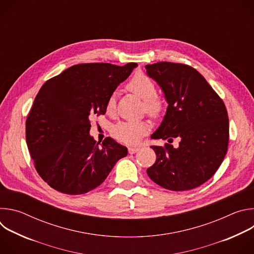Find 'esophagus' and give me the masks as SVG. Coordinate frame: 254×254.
<instances>
[{"label":"esophagus","mask_w":254,"mask_h":254,"mask_svg":"<svg viewBox=\"0 0 254 254\" xmlns=\"http://www.w3.org/2000/svg\"><path fill=\"white\" fill-rule=\"evenodd\" d=\"M138 150H139V148H137V147H130V148H128V153H129V154H134V153H136Z\"/></svg>","instance_id":"obj_1"}]
</instances>
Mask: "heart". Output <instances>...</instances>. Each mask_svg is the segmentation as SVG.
<instances>
[{
  "label": "heart",
  "mask_w": 254,
  "mask_h": 254,
  "mask_svg": "<svg viewBox=\"0 0 254 254\" xmlns=\"http://www.w3.org/2000/svg\"><path fill=\"white\" fill-rule=\"evenodd\" d=\"M127 88L143 99L142 108L151 117H159L163 112L164 102L157 95V86L155 82L144 73L134 74L127 83ZM117 106V93L113 92L108 96L105 103L107 114H113ZM149 131V126L142 121H126L117 124L114 127L115 136L127 144H134L139 141Z\"/></svg>",
  "instance_id": "obj_1"
}]
</instances>
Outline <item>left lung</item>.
<instances>
[{
    "label": "left lung",
    "mask_w": 254,
    "mask_h": 254,
    "mask_svg": "<svg viewBox=\"0 0 254 254\" xmlns=\"http://www.w3.org/2000/svg\"><path fill=\"white\" fill-rule=\"evenodd\" d=\"M147 73L161 86L168 101L167 113L153 138L176 137L179 147H151L156 163L147 170L159 186L172 191L194 189L208 181L227 153L229 120L220 96L199 72L183 63L146 65Z\"/></svg>",
    "instance_id": "1"
}]
</instances>
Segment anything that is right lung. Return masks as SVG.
Here are the masks:
<instances>
[{
	"instance_id": "add662e5",
	"label": "right lung",
	"mask_w": 254,
	"mask_h": 254,
	"mask_svg": "<svg viewBox=\"0 0 254 254\" xmlns=\"http://www.w3.org/2000/svg\"><path fill=\"white\" fill-rule=\"evenodd\" d=\"M136 63H82L47 80L26 120L34 167L53 189L69 195L98 187L127 149L112 137L89 135L90 120L105 114L106 100Z\"/></svg>"
}]
</instances>
